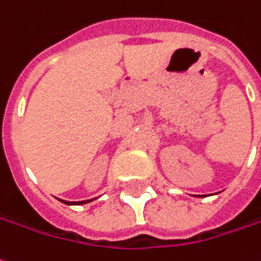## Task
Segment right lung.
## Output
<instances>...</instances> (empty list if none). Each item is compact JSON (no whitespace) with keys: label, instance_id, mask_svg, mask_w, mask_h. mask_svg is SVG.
<instances>
[{"label":"right lung","instance_id":"1","mask_svg":"<svg viewBox=\"0 0 261 261\" xmlns=\"http://www.w3.org/2000/svg\"><path fill=\"white\" fill-rule=\"evenodd\" d=\"M63 203L65 204H74V205H79V204H86V203H90L91 200H86V201H65V200H61Z\"/></svg>","mask_w":261,"mask_h":261}]
</instances>
